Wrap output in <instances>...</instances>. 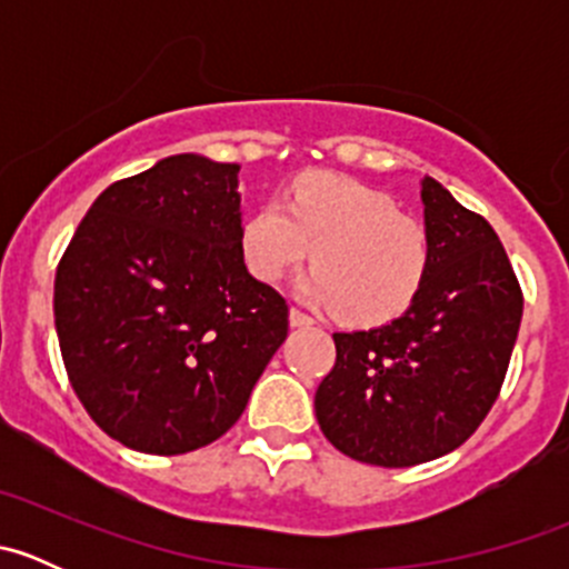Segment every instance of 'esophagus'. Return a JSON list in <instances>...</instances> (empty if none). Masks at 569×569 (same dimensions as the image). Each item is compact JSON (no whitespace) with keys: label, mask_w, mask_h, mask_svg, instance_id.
<instances>
[{"label":"esophagus","mask_w":569,"mask_h":569,"mask_svg":"<svg viewBox=\"0 0 569 569\" xmlns=\"http://www.w3.org/2000/svg\"><path fill=\"white\" fill-rule=\"evenodd\" d=\"M289 321H291V327H311L313 317H308V313L300 311V308H291Z\"/></svg>","instance_id":"34e87169"}]
</instances>
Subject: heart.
Instances as JSON below:
<instances>
[{
    "label": "heart",
    "mask_w": 569,
    "mask_h": 569,
    "mask_svg": "<svg viewBox=\"0 0 569 569\" xmlns=\"http://www.w3.org/2000/svg\"><path fill=\"white\" fill-rule=\"evenodd\" d=\"M239 248L248 269L274 283L311 256L300 291L336 306L349 325H386L421 295L432 244L421 222L352 178L311 173L244 220ZM315 252L311 253L310 250Z\"/></svg>",
    "instance_id": "1"
}]
</instances>
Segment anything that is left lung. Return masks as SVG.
Instances as JSON below:
<instances>
[{"label": "left lung", "mask_w": 569, "mask_h": 569, "mask_svg": "<svg viewBox=\"0 0 569 569\" xmlns=\"http://www.w3.org/2000/svg\"><path fill=\"white\" fill-rule=\"evenodd\" d=\"M432 263L421 295L391 325L332 332L336 366L317 418L341 455L410 468L460 449L501 393L523 291L490 222L423 178Z\"/></svg>", "instance_id": "left-lung-1"}]
</instances>
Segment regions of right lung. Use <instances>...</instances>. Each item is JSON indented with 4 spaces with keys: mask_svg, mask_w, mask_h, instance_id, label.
<instances>
[{
    "mask_svg": "<svg viewBox=\"0 0 569 569\" xmlns=\"http://www.w3.org/2000/svg\"><path fill=\"white\" fill-rule=\"evenodd\" d=\"M239 164L194 153L109 183L57 263L68 382L96 427L146 455L203 449L248 407L289 306L239 248Z\"/></svg>",
    "mask_w": 569,
    "mask_h": 569,
    "instance_id": "add662e5",
    "label": "right lung"
}]
</instances>
